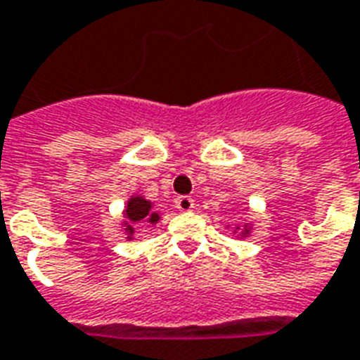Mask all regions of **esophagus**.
I'll use <instances>...</instances> for the list:
<instances>
[{"label": "esophagus", "mask_w": 360, "mask_h": 360, "mask_svg": "<svg viewBox=\"0 0 360 360\" xmlns=\"http://www.w3.org/2000/svg\"><path fill=\"white\" fill-rule=\"evenodd\" d=\"M175 207H177L179 212H191L194 207V200L191 196H179V198L175 200Z\"/></svg>", "instance_id": "obj_1"}]
</instances>
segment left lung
<instances>
[{
	"instance_id": "8db88e82",
	"label": "left lung",
	"mask_w": 360,
	"mask_h": 360,
	"mask_svg": "<svg viewBox=\"0 0 360 360\" xmlns=\"http://www.w3.org/2000/svg\"><path fill=\"white\" fill-rule=\"evenodd\" d=\"M252 231H254V225L252 223H246V225H236V227L233 229L234 234H238L236 238H248L250 234H252Z\"/></svg>"
}]
</instances>
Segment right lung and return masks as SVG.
I'll list each match as a JSON object with an SVG mask.
<instances>
[{
	"instance_id": "1",
	"label": "right lung",
	"mask_w": 360,
	"mask_h": 360,
	"mask_svg": "<svg viewBox=\"0 0 360 360\" xmlns=\"http://www.w3.org/2000/svg\"><path fill=\"white\" fill-rule=\"evenodd\" d=\"M122 233L126 236V240L135 238V227L143 225H156L160 221V212H154V204L146 200L143 194H131L127 198L124 212H122Z\"/></svg>"
}]
</instances>
